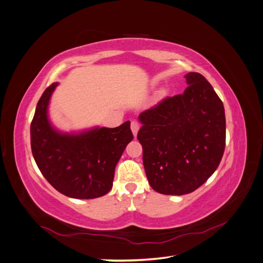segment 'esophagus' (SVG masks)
<instances>
[{
  "mask_svg": "<svg viewBox=\"0 0 263 263\" xmlns=\"http://www.w3.org/2000/svg\"><path fill=\"white\" fill-rule=\"evenodd\" d=\"M130 128H132V132H133V134H134V136H136L138 130H139V123H137V121H135V120L132 121Z\"/></svg>",
  "mask_w": 263,
  "mask_h": 263,
  "instance_id": "esophagus-1",
  "label": "esophagus"
}]
</instances>
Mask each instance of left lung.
Returning a JSON list of instances; mask_svg holds the SVG:
<instances>
[{"label": "left lung", "instance_id": "left-lung-1", "mask_svg": "<svg viewBox=\"0 0 263 263\" xmlns=\"http://www.w3.org/2000/svg\"><path fill=\"white\" fill-rule=\"evenodd\" d=\"M187 88L138 116L137 139L154 191L192 193L219 166L226 147L223 102L201 73L185 74Z\"/></svg>", "mask_w": 263, "mask_h": 263}]
</instances>
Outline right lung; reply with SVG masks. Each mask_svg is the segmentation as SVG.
I'll return each mask as SVG.
<instances>
[{"label":"right lung","instance_id":"add662e5","mask_svg":"<svg viewBox=\"0 0 263 263\" xmlns=\"http://www.w3.org/2000/svg\"><path fill=\"white\" fill-rule=\"evenodd\" d=\"M58 85L54 82L44 90L31 123L34 161L61 194L81 200L100 197L111 190L116 165L134 138L130 121L116 128L61 132L49 118L50 99Z\"/></svg>","mask_w":263,"mask_h":263}]
</instances>
